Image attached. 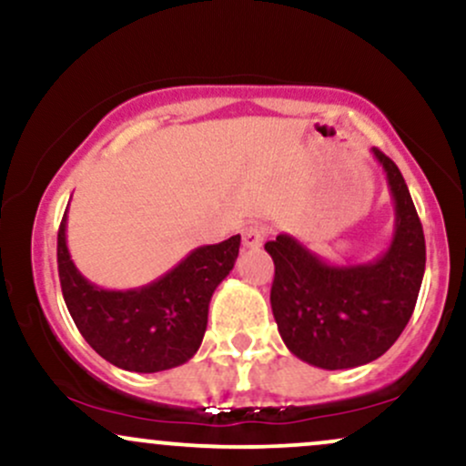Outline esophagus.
<instances>
[{
    "label": "esophagus",
    "mask_w": 466,
    "mask_h": 466,
    "mask_svg": "<svg viewBox=\"0 0 466 466\" xmlns=\"http://www.w3.org/2000/svg\"><path fill=\"white\" fill-rule=\"evenodd\" d=\"M240 238H243V248L258 249L265 240V229L260 226H248L240 232Z\"/></svg>",
    "instance_id": "esophagus-1"
}]
</instances>
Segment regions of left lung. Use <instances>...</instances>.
<instances>
[{
	"label": "left lung",
	"instance_id": "left-lung-1",
	"mask_svg": "<svg viewBox=\"0 0 466 466\" xmlns=\"http://www.w3.org/2000/svg\"><path fill=\"white\" fill-rule=\"evenodd\" d=\"M394 199V234L372 263L330 265L291 234L267 240L274 258L271 311L287 349L324 370H344L381 357L414 313L425 237L399 166L372 148Z\"/></svg>",
	"mask_w": 466,
	"mask_h": 466
}]
</instances>
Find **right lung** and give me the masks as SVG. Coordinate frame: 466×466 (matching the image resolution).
I'll return each mask as SVG.
<instances>
[{
  "label": "right lung",
  "mask_w": 466,
  "mask_h": 466,
  "mask_svg": "<svg viewBox=\"0 0 466 466\" xmlns=\"http://www.w3.org/2000/svg\"><path fill=\"white\" fill-rule=\"evenodd\" d=\"M67 210L56 240L63 300L92 349L122 370L162 372L199 350L212 293L237 263L240 237L192 249L151 285L127 291L89 282L74 265L66 238Z\"/></svg>",
  "instance_id": "add662e5"
}]
</instances>
